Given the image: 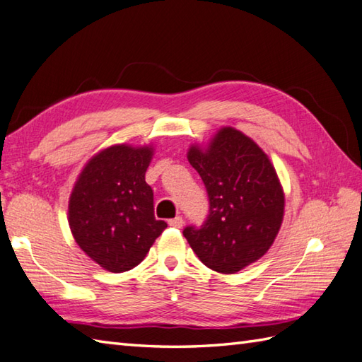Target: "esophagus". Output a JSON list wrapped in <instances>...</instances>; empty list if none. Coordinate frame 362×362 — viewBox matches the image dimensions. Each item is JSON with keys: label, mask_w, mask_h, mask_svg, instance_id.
<instances>
[{"label": "esophagus", "mask_w": 362, "mask_h": 362, "mask_svg": "<svg viewBox=\"0 0 362 362\" xmlns=\"http://www.w3.org/2000/svg\"><path fill=\"white\" fill-rule=\"evenodd\" d=\"M168 225L173 226V228H182V226H183V219H182L180 216H177V217H174V219L168 221Z\"/></svg>", "instance_id": "esophagus-1"}]
</instances>
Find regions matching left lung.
<instances>
[{
	"label": "left lung",
	"mask_w": 362,
	"mask_h": 362,
	"mask_svg": "<svg viewBox=\"0 0 362 362\" xmlns=\"http://www.w3.org/2000/svg\"><path fill=\"white\" fill-rule=\"evenodd\" d=\"M188 160L205 183L209 214L183 230L208 268L233 274L262 257L279 233L284 191L270 158L245 134L222 128L208 148L191 146Z\"/></svg>",
	"instance_id": "1"
}]
</instances>
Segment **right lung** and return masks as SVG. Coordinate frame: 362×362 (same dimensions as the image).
I'll use <instances>...</instances> for the list:
<instances>
[{
	"label": "right lung",
	"mask_w": 362,
	"mask_h": 362,
	"mask_svg": "<svg viewBox=\"0 0 362 362\" xmlns=\"http://www.w3.org/2000/svg\"><path fill=\"white\" fill-rule=\"evenodd\" d=\"M151 158V146H109L90 158L75 182L72 236L107 272L137 267L168 226L154 217V192L145 180Z\"/></svg>",
	"instance_id": "add662e5"
}]
</instances>
